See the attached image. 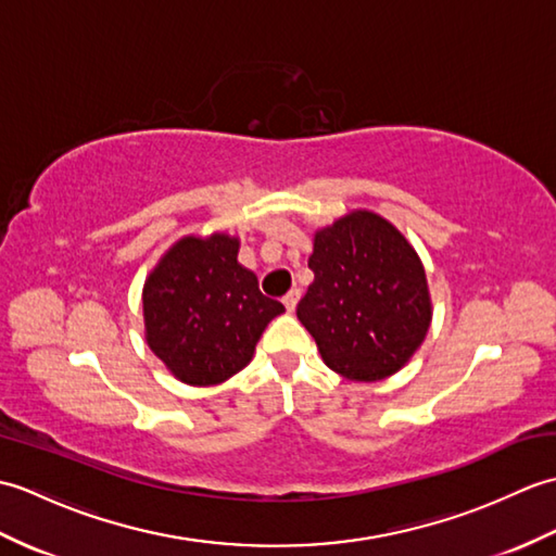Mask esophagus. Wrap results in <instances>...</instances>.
<instances>
[{
	"label": "esophagus",
	"instance_id": "34e87169",
	"mask_svg": "<svg viewBox=\"0 0 556 556\" xmlns=\"http://www.w3.org/2000/svg\"><path fill=\"white\" fill-rule=\"evenodd\" d=\"M299 301H301V289H291V291L287 293V296H285V305H287V311H289V313L296 311Z\"/></svg>",
	"mask_w": 556,
	"mask_h": 556
}]
</instances>
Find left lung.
Masks as SVG:
<instances>
[{"label": "left lung", "instance_id": "1", "mask_svg": "<svg viewBox=\"0 0 556 556\" xmlns=\"http://www.w3.org/2000/svg\"><path fill=\"white\" fill-rule=\"evenodd\" d=\"M315 281L296 315L327 368L377 382L404 368L432 320L418 253L392 224L351 212L315 233L308 260Z\"/></svg>", "mask_w": 556, "mask_h": 556}]
</instances>
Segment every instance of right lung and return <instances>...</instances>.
<instances>
[{"label":"right lung","mask_w":556,"mask_h":556,"mask_svg":"<svg viewBox=\"0 0 556 556\" xmlns=\"http://www.w3.org/2000/svg\"><path fill=\"white\" fill-rule=\"evenodd\" d=\"M236 255L239 239L227 233L186 236L146 281L148 346L186 384H219L243 370L267 323L285 313Z\"/></svg>","instance_id":"1"}]
</instances>
